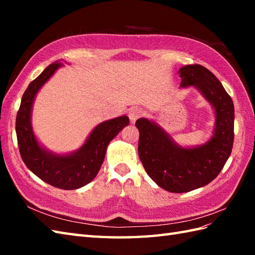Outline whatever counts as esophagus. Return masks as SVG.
<instances>
[{
	"mask_svg": "<svg viewBox=\"0 0 255 255\" xmlns=\"http://www.w3.org/2000/svg\"><path fill=\"white\" fill-rule=\"evenodd\" d=\"M142 115H143V112L141 108H139V107H132L128 111V117H129V119H130L131 123L136 122L137 119L141 117Z\"/></svg>",
	"mask_w": 255,
	"mask_h": 255,
	"instance_id": "esophagus-1",
	"label": "esophagus"
}]
</instances>
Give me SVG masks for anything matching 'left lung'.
<instances>
[{
	"mask_svg": "<svg viewBox=\"0 0 255 255\" xmlns=\"http://www.w3.org/2000/svg\"><path fill=\"white\" fill-rule=\"evenodd\" d=\"M181 88L195 86L215 108L216 127L209 141L196 148H182L155 123L136 122L138 153L147 174L165 191L186 193L207 185L223 170L235 139V106L220 81L200 64L180 69Z\"/></svg>",
	"mask_w": 255,
	"mask_h": 255,
	"instance_id": "left-lung-1",
	"label": "left lung"
}]
</instances>
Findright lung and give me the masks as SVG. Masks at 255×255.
Here are the masks:
<instances>
[{"instance_id":"right-lung-1","label":"right lung","mask_w":255,"mask_h":255,"mask_svg":"<svg viewBox=\"0 0 255 255\" xmlns=\"http://www.w3.org/2000/svg\"><path fill=\"white\" fill-rule=\"evenodd\" d=\"M61 66L60 61L49 64L29 83L21 97L15 128L21 159L34 174L55 187L77 189L96 176L104 161L108 143L129 125V118L121 116L97 125L82 147L71 154L58 155L46 151L32 132L31 107L37 92Z\"/></svg>"}]
</instances>
